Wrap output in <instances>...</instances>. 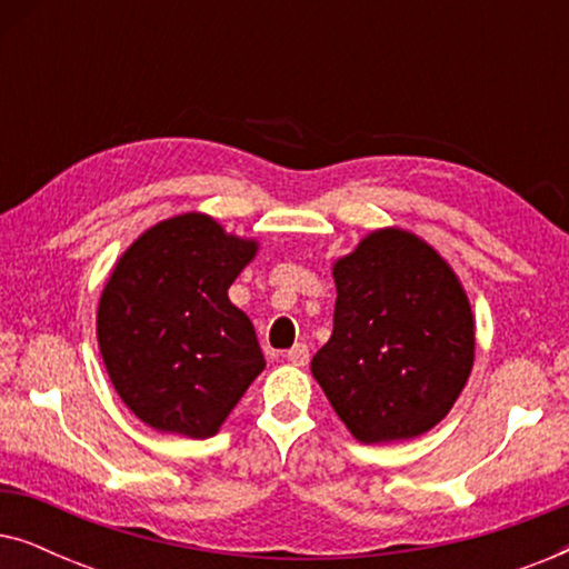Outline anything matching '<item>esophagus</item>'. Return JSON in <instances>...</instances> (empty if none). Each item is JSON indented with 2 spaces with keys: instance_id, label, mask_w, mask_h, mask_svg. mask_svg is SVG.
<instances>
[{
  "instance_id": "34e87169",
  "label": "esophagus",
  "mask_w": 569,
  "mask_h": 569,
  "mask_svg": "<svg viewBox=\"0 0 569 569\" xmlns=\"http://www.w3.org/2000/svg\"><path fill=\"white\" fill-rule=\"evenodd\" d=\"M284 357H287V362L298 365V368H306L308 360H310V352H308V347L300 341V345H295L292 349H287Z\"/></svg>"
}]
</instances>
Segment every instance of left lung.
<instances>
[{"label": "left lung", "mask_w": 569, "mask_h": 569, "mask_svg": "<svg viewBox=\"0 0 569 569\" xmlns=\"http://www.w3.org/2000/svg\"><path fill=\"white\" fill-rule=\"evenodd\" d=\"M333 333L310 370L360 442L409 440L453 409L473 368L461 279L401 228L365 236L333 263Z\"/></svg>", "instance_id": "8db88e82"}]
</instances>
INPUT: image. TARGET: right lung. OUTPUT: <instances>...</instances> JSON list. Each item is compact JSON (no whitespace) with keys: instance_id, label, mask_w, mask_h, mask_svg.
<instances>
[{"instance_id":"right-lung-1","label":"right lung","mask_w":569,"mask_h":569,"mask_svg":"<svg viewBox=\"0 0 569 569\" xmlns=\"http://www.w3.org/2000/svg\"><path fill=\"white\" fill-rule=\"evenodd\" d=\"M259 243L186 212L144 230L108 277L98 347L121 401L158 432L204 440L263 370L253 323L228 298Z\"/></svg>"}]
</instances>
